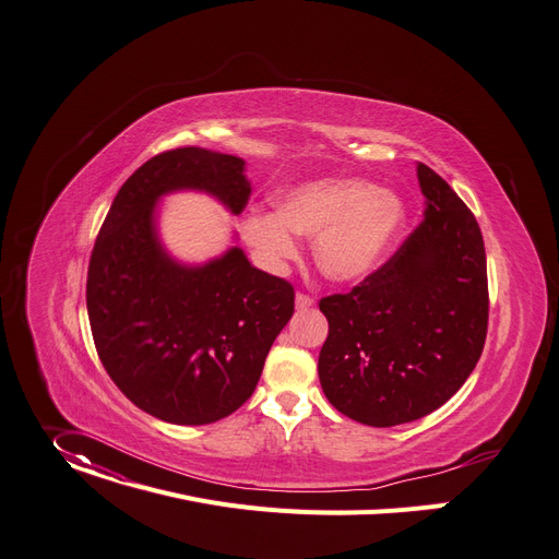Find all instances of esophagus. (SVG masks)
<instances>
[{"label":"esophagus","instance_id":"obj_1","mask_svg":"<svg viewBox=\"0 0 559 559\" xmlns=\"http://www.w3.org/2000/svg\"><path fill=\"white\" fill-rule=\"evenodd\" d=\"M294 306H296V310H310L312 306H314V298H310L308 294H296V298H294Z\"/></svg>","mask_w":559,"mask_h":559}]
</instances>
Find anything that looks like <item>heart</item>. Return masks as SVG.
Here are the masks:
<instances>
[{"label":"heart","instance_id":"heart-1","mask_svg":"<svg viewBox=\"0 0 559 559\" xmlns=\"http://www.w3.org/2000/svg\"><path fill=\"white\" fill-rule=\"evenodd\" d=\"M272 212H249L240 231L272 270L296 259V236H314L312 257L332 283H357L381 267L405 225L403 200L364 178H321L278 189Z\"/></svg>","mask_w":559,"mask_h":559}]
</instances>
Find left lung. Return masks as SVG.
I'll use <instances>...</instances> for the list:
<instances>
[{
	"label": "left lung",
	"mask_w": 559,
	"mask_h": 559,
	"mask_svg": "<svg viewBox=\"0 0 559 559\" xmlns=\"http://www.w3.org/2000/svg\"><path fill=\"white\" fill-rule=\"evenodd\" d=\"M424 223L349 294L321 298L330 323L319 354L328 401L345 417L390 428L443 405L475 370L488 328L479 225L424 163Z\"/></svg>",
	"instance_id": "left-lung-1"
}]
</instances>
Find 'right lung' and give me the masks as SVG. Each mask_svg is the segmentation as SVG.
Segmentation results:
<instances>
[{
    "label": "right lung",
    "mask_w": 559,
    "mask_h": 559,
    "mask_svg": "<svg viewBox=\"0 0 559 559\" xmlns=\"http://www.w3.org/2000/svg\"><path fill=\"white\" fill-rule=\"evenodd\" d=\"M207 193L240 214L245 160L200 146L165 151L120 187L97 234L86 310L105 370L140 411L167 424H214L251 396L294 314L287 281L253 267L238 245L182 263L160 236L165 195Z\"/></svg>",
    "instance_id": "right-lung-1"
}]
</instances>
